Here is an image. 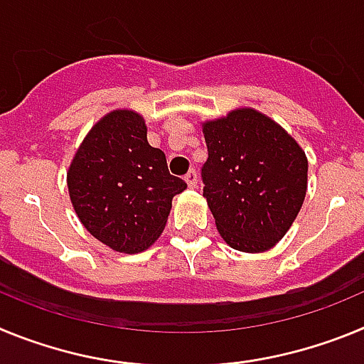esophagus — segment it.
I'll use <instances>...</instances> for the list:
<instances>
[{
    "label": "esophagus",
    "instance_id": "1",
    "mask_svg": "<svg viewBox=\"0 0 364 364\" xmlns=\"http://www.w3.org/2000/svg\"><path fill=\"white\" fill-rule=\"evenodd\" d=\"M186 182H188V186L189 188H197V182H198V175H197V171H195V169H189L188 173H186Z\"/></svg>",
    "mask_w": 364,
    "mask_h": 364
}]
</instances>
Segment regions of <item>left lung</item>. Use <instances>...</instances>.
I'll use <instances>...</instances> for the list:
<instances>
[{
	"instance_id": "8db88e82",
	"label": "left lung",
	"mask_w": 364,
	"mask_h": 364,
	"mask_svg": "<svg viewBox=\"0 0 364 364\" xmlns=\"http://www.w3.org/2000/svg\"><path fill=\"white\" fill-rule=\"evenodd\" d=\"M204 197L233 250L260 253L286 235L308 188L304 151L277 122L252 107L202 124Z\"/></svg>"
}]
</instances>
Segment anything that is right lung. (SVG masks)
<instances>
[{"label": "right lung", "instance_id": "1", "mask_svg": "<svg viewBox=\"0 0 364 364\" xmlns=\"http://www.w3.org/2000/svg\"><path fill=\"white\" fill-rule=\"evenodd\" d=\"M67 186L83 228L120 253H140L159 239L173 197L188 188L167 171L164 151L149 146L146 122L129 109L92 125L70 162Z\"/></svg>", "mask_w": 364, "mask_h": 364}]
</instances>
